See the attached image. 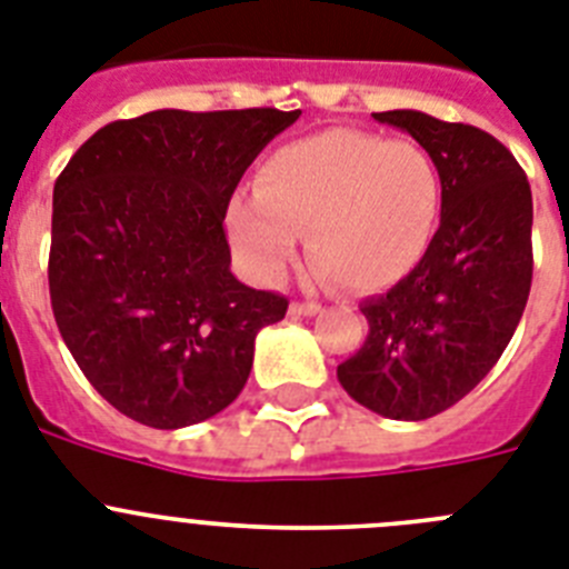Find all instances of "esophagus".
Segmentation results:
<instances>
[{
    "instance_id": "esophagus-1",
    "label": "esophagus",
    "mask_w": 569,
    "mask_h": 569,
    "mask_svg": "<svg viewBox=\"0 0 569 569\" xmlns=\"http://www.w3.org/2000/svg\"><path fill=\"white\" fill-rule=\"evenodd\" d=\"M289 312L295 315V318H312V315L320 312V303H315V300H295V303L289 306Z\"/></svg>"
}]
</instances>
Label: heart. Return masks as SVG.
<instances>
[{"label":"heart","instance_id":"b5f03b06","mask_svg":"<svg viewBox=\"0 0 569 569\" xmlns=\"http://www.w3.org/2000/svg\"><path fill=\"white\" fill-rule=\"evenodd\" d=\"M441 171L415 142L332 128L278 148L237 194L229 231L260 278H278L298 231L309 254L355 291L398 283L421 263L438 229Z\"/></svg>","mask_w":569,"mask_h":569}]
</instances>
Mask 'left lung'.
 <instances>
[{
    "label": "left lung",
    "mask_w": 569,
    "mask_h": 569,
    "mask_svg": "<svg viewBox=\"0 0 569 569\" xmlns=\"http://www.w3.org/2000/svg\"><path fill=\"white\" fill-rule=\"evenodd\" d=\"M372 117L435 160L441 226L407 278L363 300L369 335L338 380L360 407L423 421L472 392L516 332L532 283V194L510 148L481 128L421 111Z\"/></svg>",
    "instance_id": "obj_1"
}]
</instances>
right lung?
I'll return each instance as SVG.
<instances>
[{"mask_svg": "<svg viewBox=\"0 0 569 569\" xmlns=\"http://www.w3.org/2000/svg\"><path fill=\"white\" fill-rule=\"evenodd\" d=\"M300 111H162L117 120L53 186L48 286L59 335L131 421L180 429L243 392L254 338L289 300L231 274L226 209Z\"/></svg>", "mask_w": 569, "mask_h": 569, "instance_id": "right-lung-1", "label": "right lung"}]
</instances>
